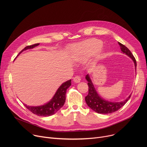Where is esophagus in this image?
Listing matches in <instances>:
<instances>
[{
    "mask_svg": "<svg viewBox=\"0 0 147 147\" xmlns=\"http://www.w3.org/2000/svg\"><path fill=\"white\" fill-rule=\"evenodd\" d=\"M73 81H74V82L78 83V82H80V81H81V78H80L79 76H76L75 77H74Z\"/></svg>",
    "mask_w": 147,
    "mask_h": 147,
    "instance_id": "34e87169",
    "label": "esophagus"
}]
</instances>
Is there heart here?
I'll return each instance as SVG.
<instances>
[{"label":"heart","mask_w":147,"mask_h":147,"mask_svg":"<svg viewBox=\"0 0 147 147\" xmlns=\"http://www.w3.org/2000/svg\"><path fill=\"white\" fill-rule=\"evenodd\" d=\"M102 42L99 40H93L86 43L78 44L73 48V53L82 57L90 56L98 51L102 47Z\"/></svg>","instance_id":"heart-1"}]
</instances>
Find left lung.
<instances>
[{"mask_svg":"<svg viewBox=\"0 0 147 147\" xmlns=\"http://www.w3.org/2000/svg\"><path fill=\"white\" fill-rule=\"evenodd\" d=\"M120 45V49L123 53L125 54L130 57L133 61L135 66V70L136 71L137 63L136 60L130 52V51L124 45L119 42ZM86 79L88 81V94L86 96V102L87 105L94 111L98 113L101 114H108L112 113L118 111L121 107H123L124 105L126 103L128 100L130 99L131 94L125 100L121 102H111L107 100L106 99L102 98L97 92L91 77L88 74L86 76Z\"/></svg>","mask_w":147,"mask_h":147,"instance_id":"8db88e82","label":"left lung"}]
</instances>
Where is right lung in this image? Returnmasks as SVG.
<instances>
[{
  "label": "right lung",
  "instance_id": "obj_1",
  "mask_svg": "<svg viewBox=\"0 0 147 147\" xmlns=\"http://www.w3.org/2000/svg\"><path fill=\"white\" fill-rule=\"evenodd\" d=\"M39 44H35L32 45L27 46L24 48L22 51H21L17 57L22 53L23 51H25L27 49H33L36 47L38 46ZM16 57V58H17ZM14 59V60H15ZM71 80H68L63 82L59 87L56 93L52 97V98L47 103L43 105L34 107V106H28L27 105L24 104V105L32 113L35 115H36L39 116H49L56 113L58 111L60 110L61 108L64 105L66 100V93L67 89L71 85Z\"/></svg>",
  "mask_w": 147,
  "mask_h": 147
}]
</instances>
